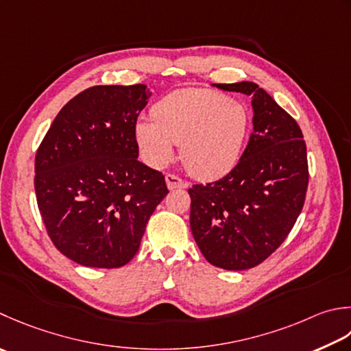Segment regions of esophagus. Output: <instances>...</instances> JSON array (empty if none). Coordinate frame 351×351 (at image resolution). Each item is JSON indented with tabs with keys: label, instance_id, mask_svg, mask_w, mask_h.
<instances>
[{
	"label": "esophagus",
	"instance_id": "esophagus-1",
	"mask_svg": "<svg viewBox=\"0 0 351 351\" xmlns=\"http://www.w3.org/2000/svg\"><path fill=\"white\" fill-rule=\"evenodd\" d=\"M166 184L169 190H175V189H185L187 187V182H184L181 178H178L175 175H166Z\"/></svg>",
	"mask_w": 351,
	"mask_h": 351
}]
</instances>
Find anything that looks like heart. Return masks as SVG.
Here are the masks:
<instances>
[{
  "label": "heart",
  "mask_w": 351,
  "mask_h": 351,
  "mask_svg": "<svg viewBox=\"0 0 351 351\" xmlns=\"http://www.w3.org/2000/svg\"><path fill=\"white\" fill-rule=\"evenodd\" d=\"M152 119L135 125L143 160L154 169L167 166L180 144V158L191 176L217 180L236 166L248 130V114L236 100L210 89L189 88L166 95Z\"/></svg>",
  "instance_id": "obj_1"
}]
</instances>
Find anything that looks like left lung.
Returning a JSON list of instances; mask_svg holds the SVG:
<instances>
[{"instance_id": "1", "label": "left lung", "mask_w": 351, "mask_h": 351, "mask_svg": "<svg viewBox=\"0 0 351 351\" xmlns=\"http://www.w3.org/2000/svg\"><path fill=\"white\" fill-rule=\"evenodd\" d=\"M211 86L250 95L254 130L228 175L189 189L190 226L207 262L243 271L283 243L303 210L306 143L297 121L254 82Z\"/></svg>"}]
</instances>
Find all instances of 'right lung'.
Instances as JSON below:
<instances>
[{
	"instance_id": "right-lung-1",
	"label": "right lung",
	"mask_w": 351,
	"mask_h": 351,
	"mask_svg": "<svg viewBox=\"0 0 351 351\" xmlns=\"http://www.w3.org/2000/svg\"><path fill=\"white\" fill-rule=\"evenodd\" d=\"M146 85L93 86L60 109L34 160V191L48 236L73 262L120 267L140 248L169 190L138 161L135 123Z\"/></svg>"
}]
</instances>
